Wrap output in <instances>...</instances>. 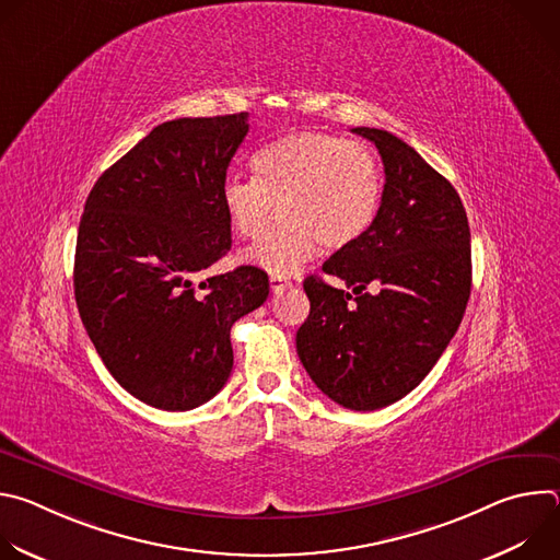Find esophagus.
<instances>
[{
  "mask_svg": "<svg viewBox=\"0 0 560 560\" xmlns=\"http://www.w3.org/2000/svg\"><path fill=\"white\" fill-rule=\"evenodd\" d=\"M288 288H292V281H290L288 277H277V275L270 277V290H272L275 294H281V292L288 290Z\"/></svg>",
  "mask_w": 560,
  "mask_h": 560,
  "instance_id": "esophagus-1",
  "label": "esophagus"
}]
</instances>
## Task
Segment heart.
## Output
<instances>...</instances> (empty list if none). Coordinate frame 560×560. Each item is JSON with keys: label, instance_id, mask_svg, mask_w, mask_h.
<instances>
[{"label": "heart", "instance_id": "obj_1", "mask_svg": "<svg viewBox=\"0 0 560 560\" xmlns=\"http://www.w3.org/2000/svg\"><path fill=\"white\" fill-rule=\"evenodd\" d=\"M255 177L232 175L221 190L223 212L236 236H264L281 212L279 225L246 253V261L277 275H294L318 246L343 250L368 234L383 199L376 152L357 139L303 130L264 145Z\"/></svg>", "mask_w": 560, "mask_h": 560}]
</instances>
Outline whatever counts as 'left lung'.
Here are the masks:
<instances>
[{
	"label": "left lung",
	"mask_w": 560,
	"mask_h": 560,
	"mask_svg": "<svg viewBox=\"0 0 560 560\" xmlns=\"http://www.w3.org/2000/svg\"><path fill=\"white\" fill-rule=\"evenodd\" d=\"M370 139L385 171L376 221L359 244L337 250L324 272L348 290L307 277L310 314L299 359L335 404L372 412L412 392L456 335L471 288L469 223L454 186L404 139Z\"/></svg>",
	"instance_id": "obj_1"
}]
</instances>
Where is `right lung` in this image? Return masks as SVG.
I'll return each instance as SVG.
<instances>
[{"instance_id": "1", "label": "right lung", "mask_w": 560, "mask_h": 560, "mask_svg": "<svg viewBox=\"0 0 560 560\" xmlns=\"http://www.w3.org/2000/svg\"><path fill=\"white\" fill-rule=\"evenodd\" d=\"M248 113L156 126L93 186L74 250L82 324L139 401L199 408L232 372L230 328L270 292L255 266L195 283L230 250L221 190Z\"/></svg>"}]
</instances>
